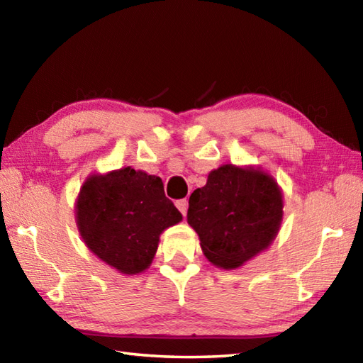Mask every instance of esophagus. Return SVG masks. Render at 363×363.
<instances>
[{"label": "esophagus", "instance_id": "esophagus-1", "mask_svg": "<svg viewBox=\"0 0 363 363\" xmlns=\"http://www.w3.org/2000/svg\"><path fill=\"white\" fill-rule=\"evenodd\" d=\"M176 207L179 208V212L185 216L187 215V208H189V202H187V199H179V201H176Z\"/></svg>", "mask_w": 363, "mask_h": 363}]
</instances>
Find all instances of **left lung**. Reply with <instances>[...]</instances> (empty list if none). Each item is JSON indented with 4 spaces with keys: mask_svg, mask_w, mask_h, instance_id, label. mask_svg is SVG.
I'll return each instance as SVG.
<instances>
[{
    "mask_svg": "<svg viewBox=\"0 0 363 363\" xmlns=\"http://www.w3.org/2000/svg\"><path fill=\"white\" fill-rule=\"evenodd\" d=\"M283 220V193L259 168L221 165L189 199L187 221L210 263L237 269L271 246Z\"/></svg>",
    "mask_w": 363,
    "mask_h": 363,
    "instance_id": "left-lung-1",
    "label": "left lung"
}]
</instances>
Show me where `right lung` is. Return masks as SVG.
<instances>
[{"label": "right lung", "instance_id": "obj_1", "mask_svg": "<svg viewBox=\"0 0 363 363\" xmlns=\"http://www.w3.org/2000/svg\"><path fill=\"white\" fill-rule=\"evenodd\" d=\"M181 220L162 179L131 167L91 174L75 202V221L86 247L128 275L148 269L161 233Z\"/></svg>", "mask_w": 363, "mask_h": 363}]
</instances>
